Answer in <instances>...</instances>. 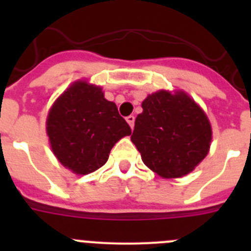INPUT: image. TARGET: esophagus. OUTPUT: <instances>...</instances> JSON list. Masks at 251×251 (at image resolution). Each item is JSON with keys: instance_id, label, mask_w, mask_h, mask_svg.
I'll return each mask as SVG.
<instances>
[{"instance_id": "esophagus-1", "label": "esophagus", "mask_w": 251, "mask_h": 251, "mask_svg": "<svg viewBox=\"0 0 251 251\" xmlns=\"http://www.w3.org/2000/svg\"><path fill=\"white\" fill-rule=\"evenodd\" d=\"M126 119H127L128 124H129L130 128H132V129H133V127H134V119H136V118H134V115H128V117Z\"/></svg>"}]
</instances>
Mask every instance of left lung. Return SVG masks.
Segmentation results:
<instances>
[{"label":"left lung","mask_w":251,"mask_h":251,"mask_svg":"<svg viewBox=\"0 0 251 251\" xmlns=\"http://www.w3.org/2000/svg\"><path fill=\"white\" fill-rule=\"evenodd\" d=\"M130 137L145 165L165 178L190 174L211 142L207 117L187 94L157 92L142 103Z\"/></svg>","instance_id":"left-lung-1"}]
</instances>
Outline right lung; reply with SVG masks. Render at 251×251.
I'll list each match as a JSON object with an SVG mask.
<instances>
[{
  "label": "right lung",
  "instance_id": "add662e5",
  "mask_svg": "<svg viewBox=\"0 0 251 251\" xmlns=\"http://www.w3.org/2000/svg\"><path fill=\"white\" fill-rule=\"evenodd\" d=\"M46 129L55 156L69 170L86 175L108 161L110 150L130 127L99 86L73 84L49 113Z\"/></svg>",
  "mask_w": 251,
  "mask_h": 251
}]
</instances>
